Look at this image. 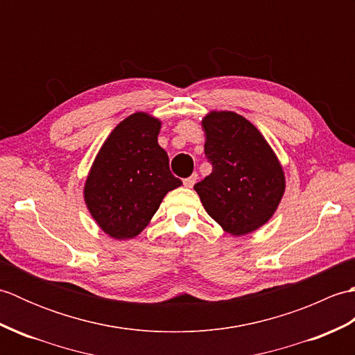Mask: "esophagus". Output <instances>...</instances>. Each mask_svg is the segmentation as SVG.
Instances as JSON below:
<instances>
[{
	"label": "esophagus",
	"instance_id": "esophagus-1",
	"mask_svg": "<svg viewBox=\"0 0 355 355\" xmlns=\"http://www.w3.org/2000/svg\"><path fill=\"white\" fill-rule=\"evenodd\" d=\"M197 178H198L197 173H192L191 177H187V178L183 180V184H184L186 187H192L195 183H197Z\"/></svg>",
	"mask_w": 355,
	"mask_h": 355
}]
</instances>
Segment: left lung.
Returning a JSON list of instances; mask_svg holds the SVG:
<instances>
[{"instance_id":"1","label":"left lung","mask_w":355,"mask_h":355,"mask_svg":"<svg viewBox=\"0 0 355 355\" xmlns=\"http://www.w3.org/2000/svg\"><path fill=\"white\" fill-rule=\"evenodd\" d=\"M212 173L193 186L206 212L233 236L267 224L285 192L282 164L253 123L233 111L202 119Z\"/></svg>"}]
</instances>
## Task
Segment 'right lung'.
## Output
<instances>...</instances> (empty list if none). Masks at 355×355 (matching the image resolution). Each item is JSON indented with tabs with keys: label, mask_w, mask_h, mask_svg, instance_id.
Segmentation results:
<instances>
[{
	"label": "right lung",
	"mask_w": 355,
	"mask_h": 355,
	"mask_svg": "<svg viewBox=\"0 0 355 355\" xmlns=\"http://www.w3.org/2000/svg\"><path fill=\"white\" fill-rule=\"evenodd\" d=\"M162 122L148 112L122 120L103 141L84 186L87 209L101 230L131 239L149 224L166 193L182 186L158 145Z\"/></svg>",
	"instance_id": "obj_1"
}]
</instances>
